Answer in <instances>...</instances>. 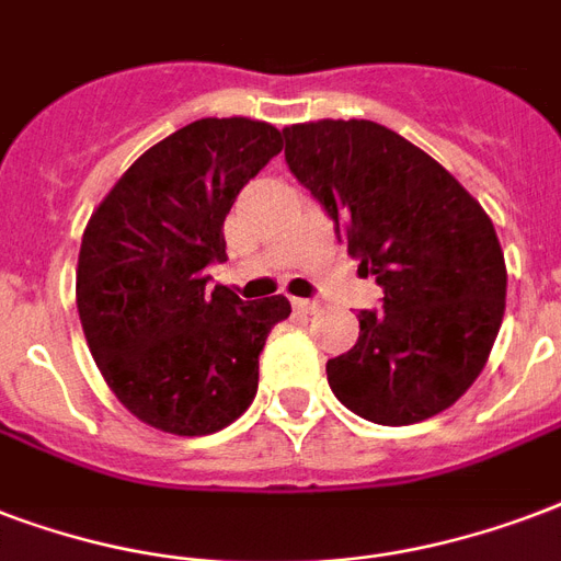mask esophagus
<instances>
[{"mask_svg":"<svg viewBox=\"0 0 561 561\" xmlns=\"http://www.w3.org/2000/svg\"><path fill=\"white\" fill-rule=\"evenodd\" d=\"M294 309L302 311V314H314V311H318V302H314V299H294Z\"/></svg>","mask_w":561,"mask_h":561,"instance_id":"esophagus-1","label":"esophagus"}]
</instances>
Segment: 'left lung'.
Listing matches in <instances>:
<instances>
[{
    "label": "left lung",
    "instance_id": "obj_1",
    "mask_svg": "<svg viewBox=\"0 0 561 561\" xmlns=\"http://www.w3.org/2000/svg\"><path fill=\"white\" fill-rule=\"evenodd\" d=\"M285 161L376 276L356 347L327 362L332 394L365 421L409 426L482 374L506 311V262L482 205L423 149L374 119L282 128Z\"/></svg>",
    "mask_w": 561,
    "mask_h": 561
}]
</instances>
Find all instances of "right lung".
I'll return each instance as SVG.
<instances>
[{
	"mask_svg": "<svg viewBox=\"0 0 561 561\" xmlns=\"http://www.w3.org/2000/svg\"><path fill=\"white\" fill-rule=\"evenodd\" d=\"M279 149L264 119H196L128 167L81 234L76 306L93 362L161 433H217L259 391V353L290 302L208 288L205 267L226 262V214Z\"/></svg>",
	"mask_w": 561,
	"mask_h": 561,
	"instance_id": "1",
	"label": "right lung"
}]
</instances>
